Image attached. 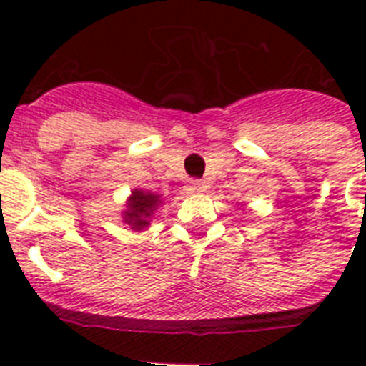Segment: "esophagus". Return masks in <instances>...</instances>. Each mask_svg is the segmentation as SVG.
I'll return each mask as SVG.
<instances>
[{
  "label": "esophagus",
  "mask_w": 366,
  "mask_h": 366,
  "mask_svg": "<svg viewBox=\"0 0 366 366\" xmlns=\"http://www.w3.org/2000/svg\"><path fill=\"white\" fill-rule=\"evenodd\" d=\"M205 190V183L199 179H190L185 185V192L190 196H196V194H202Z\"/></svg>",
  "instance_id": "obj_1"
}]
</instances>
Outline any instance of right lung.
<instances>
[{
  "label": "right lung",
  "mask_w": 366,
  "mask_h": 366,
  "mask_svg": "<svg viewBox=\"0 0 366 366\" xmlns=\"http://www.w3.org/2000/svg\"><path fill=\"white\" fill-rule=\"evenodd\" d=\"M159 205V194L135 189L126 203V211H122V222L130 225L132 231H143L150 225V218Z\"/></svg>",
  "instance_id": "right-lung-1"
}]
</instances>
